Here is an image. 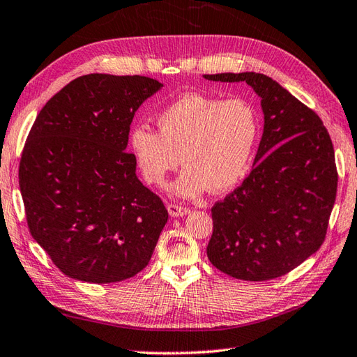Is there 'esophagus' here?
Instances as JSON below:
<instances>
[{
    "mask_svg": "<svg viewBox=\"0 0 357 357\" xmlns=\"http://www.w3.org/2000/svg\"><path fill=\"white\" fill-rule=\"evenodd\" d=\"M168 213L172 217H183L189 214V208L186 206H180V205H174V203H169L168 205Z\"/></svg>",
    "mask_w": 357,
    "mask_h": 357,
    "instance_id": "obj_1",
    "label": "esophagus"
}]
</instances>
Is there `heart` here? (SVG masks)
Instances as JSON below:
<instances>
[{
	"label": "heart",
	"instance_id": "obj_1",
	"mask_svg": "<svg viewBox=\"0 0 357 357\" xmlns=\"http://www.w3.org/2000/svg\"><path fill=\"white\" fill-rule=\"evenodd\" d=\"M157 126L158 132L144 125L130 130V149L143 177L152 185H163L183 160L186 166L174 191L197 197L209 188L228 191L243 178L260 119L245 98L222 100L191 92L166 106L158 114Z\"/></svg>",
	"mask_w": 357,
	"mask_h": 357
}]
</instances>
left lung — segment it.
Wrapping results in <instances>:
<instances>
[{"label": "left lung", "mask_w": 357, "mask_h": 357, "mask_svg": "<svg viewBox=\"0 0 357 357\" xmlns=\"http://www.w3.org/2000/svg\"><path fill=\"white\" fill-rule=\"evenodd\" d=\"M203 77L251 86L261 98L265 120L250 176L211 209L208 259L234 279L280 278L325 240L337 191L330 134L312 109L270 77L256 72Z\"/></svg>", "instance_id": "8db88e82"}]
</instances>
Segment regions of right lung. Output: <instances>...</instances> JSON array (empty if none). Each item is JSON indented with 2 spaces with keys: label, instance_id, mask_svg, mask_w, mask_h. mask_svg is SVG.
I'll use <instances>...</instances> for the list:
<instances>
[{
  "label": "right lung",
  "instance_id": "right-lung-1",
  "mask_svg": "<svg viewBox=\"0 0 357 357\" xmlns=\"http://www.w3.org/2000/svg\"><path fill=\"white\" fill-rule=\"evenodd\" d=\"M162 86L142 75H83L36 115L20 191L35 242L70 279L120 282L149 264L168 211L138 180L126 146L135 111Z\"/></svg>",
  "mask_w": 357,
  "mask_h": 357
}]
</instances>
